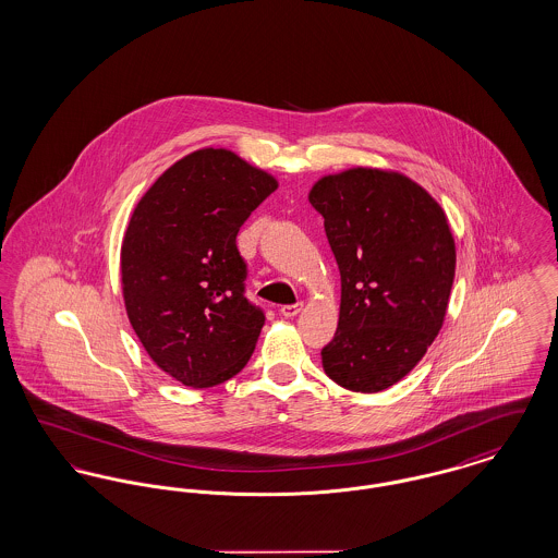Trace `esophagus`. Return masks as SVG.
I'll return each mask as SVG.
<instances>
[{"label": "esophagus", "instance_id": "34e87169", "mask_svg": "<svg viewBox=\"0 0 558 558\" xmlns=\"http://www.w3.org/2000/svg\"><path fill=\"white\" fill-rule=\"evenodd\" d=\"M301 307H303V303H292V305H282L280 307V314L284 316V318H294L299 312H301Z\"/></svg>", "mask_w": 558, "mask_h": 558}]
</instances>
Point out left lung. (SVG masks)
Returning a JSON list of instances; mask_svg holds the SVG:
<instances>
[{"label":"left lung","mask_w":558,"mask_h":558,"mask_svg":"<svg viewBox=\"0 0 558 558\" xmlns=\"http://www.w3.org/2000/svg\"><path fill=\"white\" fill-rule=\"evenodd\" d=\"M310 203L341 271L339 326L322 366L349 391H383L421 362L446 318L448 219L412 180L364 167L322 178Z\"/></svg>","instance_id":"8db88e82"}]
</instances>
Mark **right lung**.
<instances>
[{
  "mask_svg": "<svg viewBox=\"0 0 558 558\" xmlns=\"http://www.w3.org/2000/svg\"><path fill=\"white\" fill-rule=\"evenodd\" d=\"M278 187L223 148L169 167L133 211L121 278L128 316L160 371L203 389L239 374L266 314L246 299L242 223Z\"/></svg>",
  "mask_w": 558,
  "mask_h": 558,
  "instance_id": "1",
  "label": "right lung"
}]
</instances>
